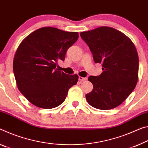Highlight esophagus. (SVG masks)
Here are the masks:
<instances>
[{"label":"esophagus","instance_id":"esophagus-1","mask_svg":"<svg viewBox=\"0 0 148 148\" xmlns=\"http://www.w3.org/2000/svg\"><path fill=\"white\" fill-rule=\"evenodd\" d=\"M78 79H79V80L80 81V82H83V81H85V80H86V79H87V78H86V77H85V78H84V77L79 76Z\"/></svg>","mask_w":148,"mask_h":148}]
</instances>
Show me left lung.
Returning <instances> with one entry per match:
<instances>
[{"label":"left lung","mask_w":148,"mask_h":148,"mask_svg":"<svg viewBox=\"0 0 148 148\" xmlns=\"http://www.w3.org/2000/svg\"><path fill=\"white\" fill-rule=\"evenodd\" d=\"M95 63H101L99 76H90L93 88L86 95L91 106L109 110L120 105L136 86L139 58L128 37L112 27L103 26L80 33Z\"/></svg>","instance_id":"1"}]
</instances>
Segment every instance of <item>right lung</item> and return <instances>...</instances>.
<instances>
[{"instance_id": "obj_1", "label": "right lung", "mask_w": 148, "mask_h": 148, "mask_svg": "<svg viewBox=\"0 0 148 148\" xmlns=\"http://www.w3.org/2000/svg\"><path fill=\"white\" fill-rule=\"evenodd\" d=\"M78 39V32L45 27L32 32L20 44L13 71L18 90L31 103L48 109L64 101L78 76L60 71L57 62L64 60L67 50Z\"/></svg>"}]
</instances>
